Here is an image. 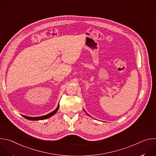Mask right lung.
Wrapping results in <instances>:
<instances>
[{"label":"right lung","instance_id":"1","mask_svg":"<svg viewBox=\"0 0 156 156\" xmlns=\"http://www.w3.org/2000/svg\"><path fill=\"white\" fill-rule=\"evenodd\" d=\"M59 108V104L58 105L57 107L56 108L55 110H54L53 112H51L50 114H47L46 115H43V116H41V117H28V116H26V115H22V116H23L24 118L28 119V120H44V119H48L51 117H52V115H54L57 112V110Z\"/></svg>","mask_w":156,"mask_h":156}]
</instances>
